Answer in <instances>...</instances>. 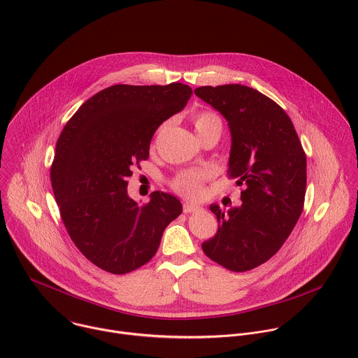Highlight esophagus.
<instances>
[{"label":"esophagus","instance_id":"esophagus-1","mask_svg":"<svg viewBox=\"0 0 358 358\" xmlns=\"http://www.w3.org/2000/svg\"><path fill=\"white\" fill-rule=\"evenodd\" d=\"M182 209H184V213H192V212H198L201 210V206H198L196 203H192V202H184L182 205Z\"/></svg>","mask_w":358,"mask_h":358}]
</instances>
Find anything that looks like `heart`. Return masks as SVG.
Returning a JSON list of instances; mask_svg holds the SVG:
<instances>
[{"mask_svg":"<svg viewBox=\"0 0 358 358\" xmlns=\"http://www.w3.org/2000/svg\"><path fill=\"white\" fill-rule=\"evenodd\" d=\"M194 128L196 134H203L212 128L222 129V121L219 115L212 111H201L194 117ZM210 178V173L206 170H189L180 173L173 180V188L184 196L199 199L203 196V184Z\"/></svg>","mask_w":358,"mask_h":358,"instance_id":"b5f03b06","label":"heart"}]
</instances>
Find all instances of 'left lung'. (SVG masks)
Returning a JSON list of instances; mask_svg holds the SVG:
<instances>
[{"label": "left lung", "mask_w": 358, "mask_h": 358, "mask_svg": "<svg viewBox=\"0 0 358 358\" xmlns=\"http://www.w3.org/2000/svg\"><path fill=\"white\" fill-rule=\"evenodd\" d=\"M195 94L229 122V176L243 185L241 206L210 205L219 229L202 250L229 271H251L282 248L303 212L307 157L290 117L261 92L236 83Z\"/></svg>", "instance_id": "8db88e82"}]
</instances>
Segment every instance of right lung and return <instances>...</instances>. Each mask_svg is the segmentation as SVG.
<instances>
[{
	"mask_svg": "<svg viewBox=\"0 0 358 358\" xmlns=\"http://www.w3.org/2000/svg\"><path fill=\"white\" fill-rule=\"evenodd\" d=\"M192 89L114 85L92 96L65 124L55 146L51 187L76 248L100 269L124 275L148 264L163 231L182 212L171 194L155 191L139 205L128 196L131 167L149 157L156 129L180 113Z\"/></svg>",
	"mask_w": 358,
	"mask_h": 358,
	"instance_id": "obj_1",
	"label": "right lung"
}]
</instances>
